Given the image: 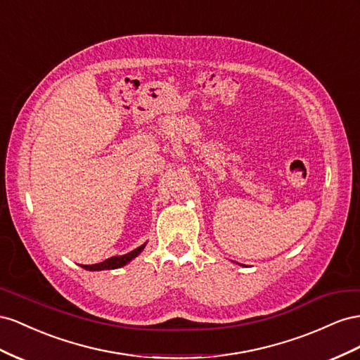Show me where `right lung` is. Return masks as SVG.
Here are the masks:
<instances>
[{"label": "right lung", "instance_id": "obj_1", "mask_svg": "<svg viewBox=\"0 0 360 360\" xmlns=\"http://www.w3.org/2000/svg\"><path fill=\"white\" fill-rule=\"evenodd\" d=\"M145 245H146V243L143 244V245H140V248L134 249L132 252L127 253V255L111 256V258H108V259H105V261H102V262H99V264H94V265H81V266H83V269H86V270H89V271H101V270H115V269H120V266L127 265L129 261L134 259L137 255H140L141 250L145 249Z\"/></svg>", "mask_w": 360, "mask_h": 360}]
</instances>
